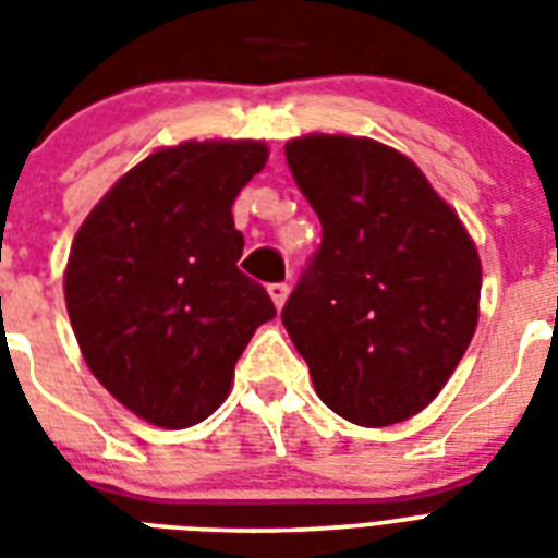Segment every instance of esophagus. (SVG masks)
Segmentation results:
<instances>
[{
	"instance_id": "esophagus-1",
	"label": "esophagus",
	"mask_w": 558,
	"mask_h": 558,
	"mask_svg": "<svg viewBox=\"0 0 558 558\" xmlns=\"http://www.w3.org/2000/svg\"><path fill=\"white\" fill-rule=\"evenodd\" d=\"M269 295H271V301H275V306H283L287 304V298H289V287L287 283H269Z\"/></svg>"
}]
</instances>
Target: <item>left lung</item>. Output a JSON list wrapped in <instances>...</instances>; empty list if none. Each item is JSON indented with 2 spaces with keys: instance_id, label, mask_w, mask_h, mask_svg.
<instances>
[{
  "instance_id": "8db88e82",
  "label": "left lung",
  "mask_w": 558,
  "mask_h": 558,
  "mask_svg": "<svg viewBox=\"0 0 558 558\" xmlns=\"http://www.w3.org/2000/svg\"><path fill=\"white\" fill-rule=\"evenodd\" d=\"M287 161L322 245L283 306L315 393L365 428L420 414L477 327L481 257L423 170L356 135H304Z\"/></svg>"
}]
</instances>
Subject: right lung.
Listing matches in <instances>:
<instances>
[{"instance_id":"obj_1","label":"right lung","mask_w":558,"mask_h":558,"mask_svg":"<svg viewBox=\"0 0 558 558\" xmlns=\"http://www.w3.org/2000/svg\"><path fill=\"white\" fill-rule=\"evenodd\" d=\"M263 142H185L135 165L83 219L65 310L95 379L133 414L187 428L222 405L234 365L275 304L236 269V193Z\"/></svg>"}]
</instances>
